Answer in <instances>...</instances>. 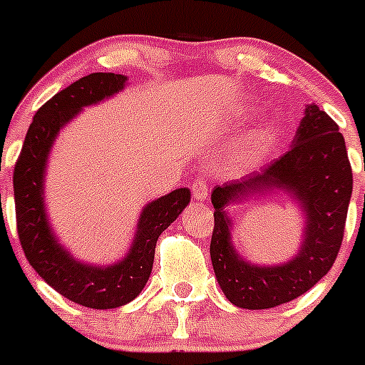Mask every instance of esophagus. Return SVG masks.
<instances>
[{
  "mask_svg": "<svg viewBox=\"0 0 365 365\" xmlns=\"http://www.w3.org/2000/svg\"><path fill=\"white\" fill-rule=\"evenodd\" d=\"M190 189H192V196L194 200L197 201H206L208 200V183L205 180L197 178L190 183Z\"/></svg>",
  "mask_w": 365,
  "mask_h": 365,
  "instance_id": "34e87169",
  "label": "esophagus"
}]
</instances>
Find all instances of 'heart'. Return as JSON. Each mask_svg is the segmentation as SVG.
Masks as SVG:
<instances>
[{"instance_id": "heart-1", "label": "heart", "mask_w": 365, "mask_h": 365, "mask_svg": "<svg viewBox=\"0 0 365 365\" xmlns=\"http://www.w3.org/2000/svg\"><path fill=\"white\" fill-rule=\"evenodd\" d=\"M263 143H264L263 132H257V134L254 135V139H252L251 146L247 148V152L244 153V160L251 162V160L256 159V157L259 155V150H261V146H263Z\"/></svg>"}]
</instances>
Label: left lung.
<instances>
[{
    "label": "left lung",
    "instance_id": "8db88e82",
    "mask_svg": "<svg viewBox=\"0 0 365 365\" xmlns=\"http://www.w3.org/2000/svg\"><path fill=\"white\" fill-rule=\"evenodd\" d=\"M353 190L351 165L336 121L314 104L305 106L292 146L259 171L212 190L215 208L210 257L217 282L233 305L270 309L295 300L329 274L344 237ZM272 192L292 196L304 212L301 251L281 265H254L232 245V220L225 208Z\"/></svg>",
    "mask_w": 365,
    "mask_h": 365
}]
</instances>
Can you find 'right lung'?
Returning a JSON list of instances; mask_svg holds the SVG:
<instances>
[{
    "label": "right lung",
    "mask_w": 365,
    "mask_h": 365,
    "mask_svg": "<svg viewBox=\"0 0 365 365\" xmlns=\"http://www.w3.org/2000/svg\"><path fill=\"white\" fill-rule=\"evenodd\" d=\"M127 76L95 72L54 95L33 116L14 169L17 235L29 264L60 295L90 309H114L143 292L152 274L160 233L190 203L187 187L176 189L143 208L127 256L113 264L83 263L60 244L43 201V180L51 148L65 125L84 108L121 91Z\"/></svg>",
    "instance_id": "obj_1"
}]
</instances>
